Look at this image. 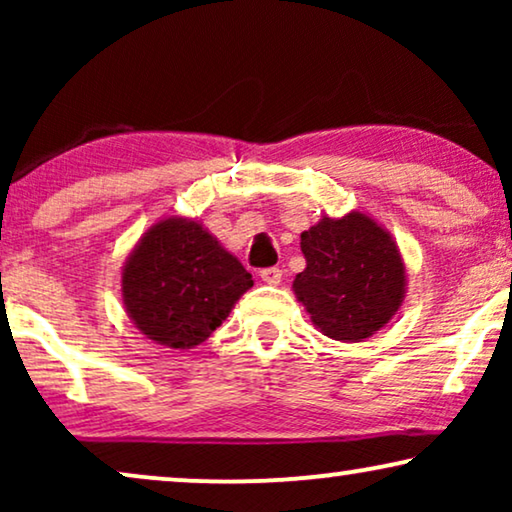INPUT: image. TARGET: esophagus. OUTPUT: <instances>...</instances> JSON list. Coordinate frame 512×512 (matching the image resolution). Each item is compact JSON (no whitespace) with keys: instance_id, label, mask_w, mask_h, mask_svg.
<instances>
[{"instance_id":"1","label":"esophagus","mask_w":512,"mask_h":512,"mask_svg":"<svg viewBox=\"0 0 512 512\" xmlns=\"http://www.w3.org/2000/svg\"><path fill=\"white\" fill-rule=\"evenodd\" d=\"M261 279L265 284L277 286L279 282H282V270H279V268H265V270H261Z\"/></svg>"}]
</instances>
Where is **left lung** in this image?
<instances>
[{"label":"left lung","instance_id":"8db88e82","mask_svg":"<svg viewBox=\"0 0 512 512\" xmlns=\"http://www.w3.org/2000/svg\"><path fill=\"white\" fill-rule=\"evenodd\" d=\"M305 270L293 293L328 338L361 342L394 319L405 298V263L398 244L373 216H321L300 233Z\"/></svg>","mask_w":512,"mask_h":512}]
</instances>
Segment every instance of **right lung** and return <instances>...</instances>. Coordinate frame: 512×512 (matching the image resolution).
I'll return each mask as SVG.
<instances>
[{"instance_id":"1","label":"right lung","mask_w":512,"mask_h":512,"mask_svg":"<svg viewBox=\"0 0 512 512\" xmlns=\"http://www.w3.org/2000/svg\"><path fill=\"white\" fill-rule=\"evenodd\" d=\"M254 279L195 219L170 216L146 230L125 258L123 305L139 333L193 349L216 331Z\"/></svg>"}]
</instances>
